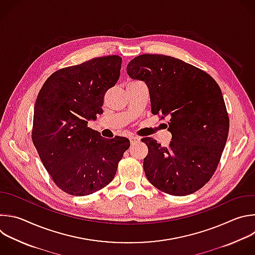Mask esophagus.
Listing matches in <instances>:
<instances>
[{"label":"esophagus","mask_w":255,"mask_h":255,"mask_svg":"<svg viewBox=\"0 0 255 255\" xmlns=\"http://www.w3.org/2000/svg\"><path fill=\"white\" fill-rule=\"evenodd\" d=\"M139 141H140V138L137 137V136H132V137H130V143H131V145H133V144H135V143H137V142H139Z\"/></svg>","instance_id":"obj_1"}]
</instances>
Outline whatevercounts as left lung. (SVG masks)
<instances>
[{"mask_svg": "<svg viewBox=\"0 0 255 255\" xmlns=\"http://www.w3.org/2000/svg\"><path fill=\"white\" fill-rule=\"evenodd\" d=\"M133 80L149 90L151 112L170 118L168 147L150 137L143 168L159 190L184 196L203 187L214 174L229 130V119L218 84L204 71L177 58L144 54L127 65Z\"/></svg>", "mask_w": 255, "mask_h": 255, "instance_id": "8db88e82", "label": "left lung"}]
</instances>
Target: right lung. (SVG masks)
<instances>
[{"instance_id": "add662e5", "label": "right lung", "mask_w": 255, "mask_h": 255, "mask_svg": "<svg viewBox=\"0 0 255 255\" xmlns=\"http://www.w3.org/2000/svg\"><path fill=\"white\" fill-rule=\"evenodd\" d=\"M121 64L122 58L113 55L58 70L38 94L33 143L55 184L68 194L85 196L108 185L130 146L125 137L106 139L87 127L102 113Z\"/></svg>"}]
</instances>
